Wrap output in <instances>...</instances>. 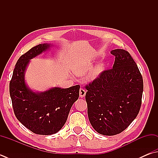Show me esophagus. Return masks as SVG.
<instances>
[{"label": "esophagus", "instance_id": "esophagus-1", "mask_svg": "<svg viewBox=\"0 0 158 158\" xmlns=\"http://www.w3.org/2000/svg\"><path fill=\"white\" fill-rule=\"evenodd\" d=\"M86 95V90L82 88L80 89V98H83L85 97Z\"/></svg>", "mask_w": 158, "mask_h": 158}]
</instances>
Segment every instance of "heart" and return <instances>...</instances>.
<instances>
[{"instance_id": "heart-1", "label": "heart", "mask_w": 158, "mask_h": 158, "mask_svg": "<svg viewBox=\"0 0 158 158\" xmlns=\"http://www.w3.org/2000/svg\"><path fill=\"white\" fill-rule=\"evenodd\" d=\"M90 69H91L90 66H89V65H83V66L78 67V69L76 70V73L77 75L78 76H84L86 73H87L89 71H90ZM100 72V67H98L97 69H95L94 71V72L92 73V76L93 77L97 76Z\"/></svg>"}]
</instances>
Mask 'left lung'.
Segmentation results:
<instances>
[{"mask_svg":"<svg viewBox=\"0 0 158 158\" xmlns=\"http://www.w3.org/2000/svg\"><path fill=\"white\" fill-rule=\"evenodd\" d=\"M113 68L86 85L89 120L100 134L114 135L123 132L137 117L140 109L143 79L130 53L112 50Z\"/></svg>","mask_w":158,"mask_h":158,"instance_id":"1","label":"left lung"}]
</instances>
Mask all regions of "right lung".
<instances>
[{"mask_svg": "<svg viewBox=\"0 0 158 158\" xmlns=\"http://www.w3.org/2000/svg\"><path fill=\"white\" fill-rule=\"evenodd\" d=\"M50 44L32 47L18 60L10 83V94L16 118L35 134L52 135L67 120L73 104L78 99L80 85L67 89L53 87L34 92L26 85L25 72L30 60L49 49Z\"/></svg>", "mask_w": 158, "mask_h": 158, "instance_id": "add662e5", "label": "right lung"}]
</instances>
